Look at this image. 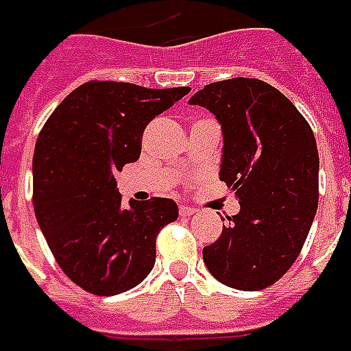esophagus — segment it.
Listing matches in <instances>:
<instances>
[{"mask_svg": "<svg viewBox=\"0 0 351 351\" xmlns=\"http://www.w3.org/2000/svg\"><path fill=\"white\" fill-rule=\"evenodd\" d=\"M178 212H180V215H182V217H189V215L195 214V208H189V206H180V208H178Z\"/></svg>", "mask_w": 351, "mask_h": 351, "instance_id": "obj_1", "label": "esophagus"}]
</instances>
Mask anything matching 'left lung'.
I'll return each instance as SVG.
<instances>
[{
  "label": "left lung",
  "mask_w": 351,
  "mask_h": 351,
  "mask_svg": "<svg viewBox=\"0 0 351 351\" xmlns=\"http://www.w3.org/2000/svg\"><path fill=\"white\" fill-rule=\"evenodd\" d=\"M221 124L219 178L240 212L202 249L215 279L236 290H262L300 255L318 208V149L308 123L269 83L234 77L189 98Z\"/></svg>",
  "instance_id": "8db88e82"
}]
</instances>
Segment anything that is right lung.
I'll use <instances>...</instances> for the list:
<instances>
[{"label": "right lung", "instance_id": "add662e5", "mask_svg": "<svg viewBox=\"0 0 351 351\" xmlns=\"http://www.w3.org/2000/svg\"><path fill=\"white\" fill-rule=\"evenodd\" d=\"M87 82L59 104L33 154V206L64 275L96 295L137 287L156 262V236L178 217L173 199L123 204L115 173L137 162L147 124L189 93Z\"/></svg>", "mask_w": 351, "mask_h": 351}]
</instances>
